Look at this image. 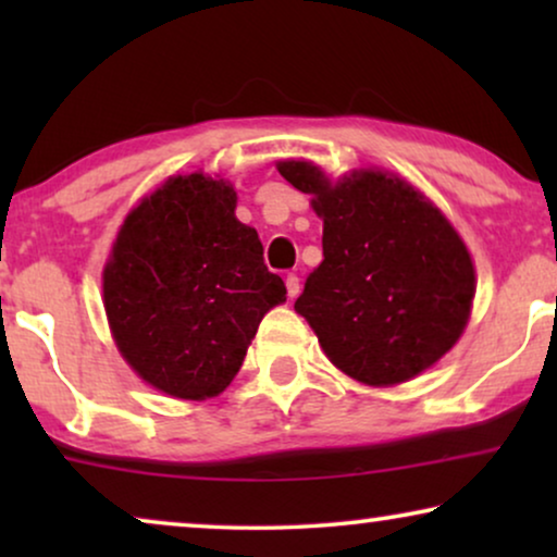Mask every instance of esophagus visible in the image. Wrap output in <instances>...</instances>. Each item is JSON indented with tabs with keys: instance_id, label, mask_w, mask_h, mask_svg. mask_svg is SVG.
Returning a JSON list of instances; mask_svg holds the SVG:
<instances>
[{
	"instance_id": "1",
	"label": "esophagus",
	"mask_w": 557,
	"mask_h": 557,
	"mask_svg": "<svg viewBox=\"0 0 557 557\" xmlns=\"http://www.w3.org/2000/svg\"><path fill=\"white\" fill-rule=\"evenodd\" d=\"M286 292H288V296H292V299L299 296L301 284H299V276H296V273H288V276H286Z\"/></svg>"
}]
</instances>
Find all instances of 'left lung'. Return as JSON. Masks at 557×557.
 <instances>
[{"instance_id":"left-lung-1","label":"left lung","mask_w":557,"mask_h":557,"mask_svg":"<svg viewBox=\"0 0 557 557\" xmlns=\"http://www.w3.org/2000/svg\"><path fill=\"white\" fill-rule=\"evenodd\" d=\"M278 172L314 195L324 261L294 309L349 377L395 385L431 368L461 337L474 265L448 220L421 193L383 172L330 185L309 162Z\"/></svg>"}]
</instances>
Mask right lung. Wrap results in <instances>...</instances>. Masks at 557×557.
<instances>
[{
	"instance_id": "add662e5",
	"label": "right lung",
	"mask_w": 557,
	"mask_h": 557,
	"mask_svg": "<svg viewBox=\"0 0 557 557\" xmlns=\"http://www.w3.org/2000/svg\"><path fill=\"white\" fill-rule=\"evenodd\" d=\"M286 301L235 193L205 174L166 180L128 212L103 271L113 339L141 380L174 398L223 393L263 314Z\"/></svg>"
}]
</instances>
